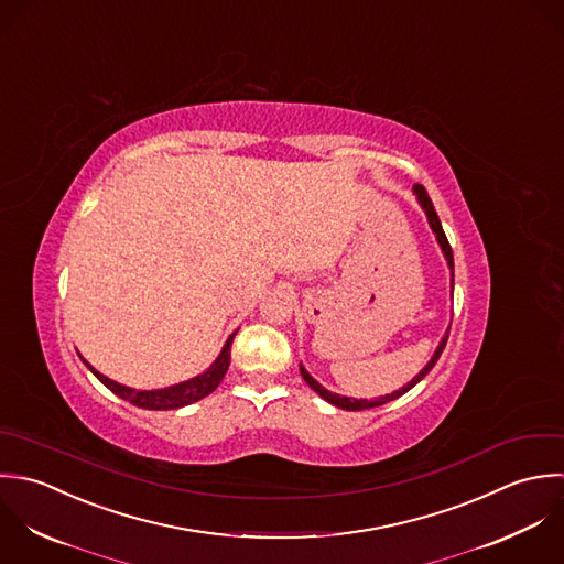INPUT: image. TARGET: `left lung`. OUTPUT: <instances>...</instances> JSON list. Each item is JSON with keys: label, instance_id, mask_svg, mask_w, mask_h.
<instances>
[{"label": "left lung", "instance_id": "1", "mask_svg": "<svg viewBox=\"0 0 564 564\" xmlns=\"http://www.w3.org/2000/svg\"><path fill=\"white\" fill-rule=\"evenodd\" d=\"M413 192H415V196H417V203L422 205V209H424V214H426V218H429V225H431V229H433V234H435V238H437V242H440V247H442V253H444V258H446V262H448V269H451V291H453V278H455V273H453V249H451V245H448V238H446V234H444V229H442V223H440V218H437V212H435V207H433V203H431V198H429V194H426V189L422 188L420 184H415L413 186ZM446 341H448V330H446V335L442 337V341H440V346H437V350H435V355L431 357V361L422 368V372L417 376H413V380L411 382H406L404 387H400L398 391H391V393H387V395H380V398H376V400H357V398H348V395H339V393H333V391H328L326 387H322L313 376L308 375L302 366H300V372H302V378L308 382V387L311 389H315L324 400H328L330 404H335V406H339V409H348V411H364V409H372V406H380V404H384V402H389V400H395L398 395H402V393H406L411 387H415L424 376L429 375L431 370H433V366L437 364V359H440V355H442V350H444V346H446Z\"/></svg>", "mask_w": 564, "mask_h": 564}]
</instances>
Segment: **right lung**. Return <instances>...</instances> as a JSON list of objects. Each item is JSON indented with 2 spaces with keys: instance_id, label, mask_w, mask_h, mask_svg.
<instances>
[{
  "instance_id": "obj_1",
  "label": "right lung",
  "mask_w": 564,
  "mask_h": 564,
  "mask_svg": "<svg viewBox=\"0 0 564 564\" xmlns=\"http://www.w3.org/2000/svg\"><path fill=\"white\" fill-rule=\"evenodd\" d=\"M236 335V333H234ZM234 335L225 341L218 359L203 372V375L194 376L189 380H184L180 384H171V387H164V389H133V387H127V384H120L111 378H107L105 375H100L98 370H94L83 357V364L91 370V375L96 376L105 387H109L116 395H120L122 400H129L131 404L140 406V409H153V411H169V409H180V406H186L192 404L205 395H209L223 380V376L229 368V359H231V341H234Z\"/></svg>"
}]
</instances>
